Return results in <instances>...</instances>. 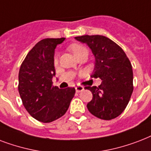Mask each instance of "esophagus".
I'll use <instances>...</instances> for the list:
<instances>
[{"label":"esophagus","instance_id":"esophagus-1","mask_svg":"<svg viewBox=\"0 0 151 151\" xmlns=\"http://www.w3.org/2000/svg\"><path fill=\"white\" fill-rule=\"evenodd\" d=\"M84 90V87L83 86H76V92H81L83 91Z\"/></svg>","mask_w":151,"mask_h":151}]
</instances>
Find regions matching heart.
Masks as SVG:
<instances>
[{
  "instance_id": "b5f03b06",
  "label": "heart",
  "mask_w": 151,
  "mask_h": 151,
  "mask_svg": "<svg viewBox=\"0 0 151 151\" xmlns=\"http://www.w3.org/2000/svg\"><path fill=\"white\" fill-rule=\"evenodd\" d=\"M68 49L71 52L73 53V54L76 56V57H78L79 55H80L81 53H83V52H86L87 51L86 49L84 47L83 45H80V44H76V43H75V44H72V45H70L68 46ZM57 61H58V60H57V55L56 54L53 57V62L54 64H57Z\"/></svg>"
}]
</instances>
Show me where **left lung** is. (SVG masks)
I'll return each mask as SVG.
<instances>
[{
    "label": "left lung",
    "instance_id": "left-lung-1",
    "mask_svg": "<svg viewBox=\"0 0 151 151\" xmlns=\"http://www.w3.org/2000/svg\"><path fill=\"white\" fill-rule=\"evenodd\" d=\"M76 39L86 43L95 57L91 78H100L99 86H85L93 94L87 104L90 113L101 120L117 117L128 106L133 92V72L122 48L102 35H82Z\"/></svg>",
    "mask_w": 151,
    "mask_h": 151
}]
</instances>
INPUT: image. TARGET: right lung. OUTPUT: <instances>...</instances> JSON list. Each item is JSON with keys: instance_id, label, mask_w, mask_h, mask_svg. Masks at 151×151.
Segmentation results:
<instances>
[{"instance_id": "1", "label": "right lung", "mask_w": 151, "mask_h": 151, "mask_svg": "<svg viewBox=\"0 0 151 151\" xmlns=\"http://www.w3.org/2000/svg\"><path fill=\"white\" fill-rule=\"evenodd\" d=\"M65 38H45L26 56L19 72L18 90L29 114L38 121L50 123L67 112L76 90L52 85L55 76L54 50Z\"/></svg>"}]
</instances>
